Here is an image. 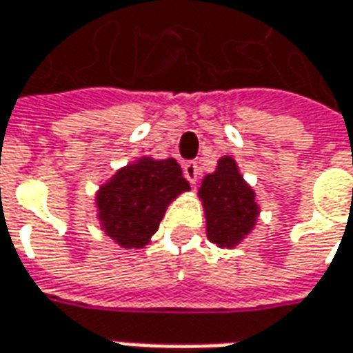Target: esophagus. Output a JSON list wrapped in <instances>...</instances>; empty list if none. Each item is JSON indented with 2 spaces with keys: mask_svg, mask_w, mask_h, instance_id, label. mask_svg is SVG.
Wrapping results in <instances>:
<instances>
[{
  "mask_svg": "<svg viewBox=\"0 0 353 353\" xmlns=\"http://www.w3.org/2000/svg\"><path fill=\"white\" fill-rule=\"evenodd\" d=\"M183 174H185V177L189 179V183L196 185V181H199V177H200L199 164H196L194 161L187 162V164L183 166Z\"/></svg>",
  "mask_w": 353,
  "mask_h": 353,
  "instance_id": "34e87169",
  "label": "esophagus"
}]
</instances>
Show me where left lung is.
Segmentation results:
<instances>
[{
  "instance_id": "obj_1",
  "label": "left lung",
  "mask_w": 353,
  "mask_h": 353,
  "mask_svg": "<svg viewBox=\"0 0 353 353\" xmlns=\"http://www.w3.org/2000/svg\"><path fill=\"white\" fill-rule=\"evenodd\" d=\"M199 196L206 214L208 240L217 248L232 250L257 225L259 204L255 191L229 154L217 161L214 174L204 176Z\"/></svg>"
}]
</instances>
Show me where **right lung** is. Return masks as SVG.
Masks as SVG:
<instances>
[{"instance_id": "add662e5", "label": "right lung", "mask_w": 353, "mask_h": 353, "mask_svg": "<svg viewBox=\"0 0 353 353\" xmlns=\"http://www.w3.org/2000/svg\"><path fill=\"white\" fill-rule=\"evenodd\" d=\"M189 189L176 159L141 157L117 170L96 192L101 230L124 250L145 248L166 208Z\"/></svg>"}]
</instances>
